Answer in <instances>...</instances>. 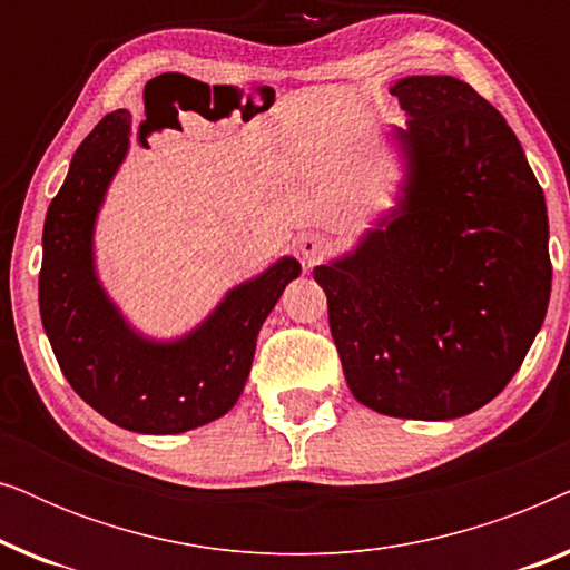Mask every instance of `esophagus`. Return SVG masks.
<instances>
[{
  "label": "esophagus",
  "instance_id": "esophagus-1",
  "mask_svg": "<svg viewBox=\"0 0 570 570\" xmlns=\"http://www.w3.org/2000/svg\"><path fill=\"white\" fill-rule=\"evenodd\" d=\"M332 252V240L322 236V233H306L298 240V254L303 269H314L318 262L326 259V254Z\"/></svg>",
  "mask_w": 570,
  "mask_h": 570
}]
</instances>
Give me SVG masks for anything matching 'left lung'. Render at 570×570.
<instances>
[{"label": "left lung", "instance_id": "obj_1", "mask_svg": "<svg viewBox=\"0 0 570 570\" xmlns=\"http://www.w3.org/2000/svg\"><path fill=\"white\" fill-rule=\"evenodd\" d=\"M402 199L353 252L314 269L353 396L404 420L495 400L548 314V207L517 135L449 75L392 85Z\"/></svg>", "mask_w": 570, "mask_h": 570}]
</instances>
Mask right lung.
Returning a JSON list of instances; mask_svg holds the SVG:
<instances>
[{
	"mask_svg": "<svg viewBox=\"0 0 570 570\" xmlns=\"http://www.w3.org/2000/svg\"><path fill=\"white\" fill-rule=\"evenodd\" d=\"M131 114H106L77 147L43 223L38 306L59 368L114 425L170 435L223 417L252 371L256 334L301 264L283 256L228 291L197 330L178 340L139 334L96 275L92 230L108 184L127 158Z\"/></svg>",
	"mask_w": 570,
	"mask_h": 570,
	"instance_id": "obj_1",
	"label": "right lung"
}]
</instances>
